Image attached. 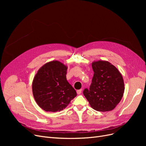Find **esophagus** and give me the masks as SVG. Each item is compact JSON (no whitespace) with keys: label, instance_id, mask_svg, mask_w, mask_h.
<instances>
[{"label":"esophagus","instance_id":"esophagus-1","mask_svg":"<svg viewBox=\"0 0 146 146\" xmlns=\"http://www.w3.org/2000/svg\"><path fill=\"white\" fill-rule=\"evenodd\" d=\"M82 89L78 90H77V94H79V95H80V94L82 93Z\"/></svg>","mask_w":146,"mask_h":146}]
</instances>
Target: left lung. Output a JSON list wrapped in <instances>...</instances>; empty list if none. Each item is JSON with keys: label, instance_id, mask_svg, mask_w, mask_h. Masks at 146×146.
I'll use <instances>...</instances> for the list:
<instances>
[{"label": "left lung", "instance_id": "obj_1", "mask_svg": "<svg viewBox=\"0 0 146 146\" xmlns=\"http://www.w3.org/2000/svg\"><path fill=\"white\" fill-rule=\"evenodd\" d=\"M94 72L89 89L83 93L92 108L100 112L113 110L121 101L124 92L123 78L118 69L108 61H94Z\"/></svg>", "mask_w": 146, "mask_h": 146}]
</instances>
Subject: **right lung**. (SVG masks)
<instances>
[{"label":"right lung","instance_id":"right-lung-1","mask_svg":"<svg viewBox=\"0 0 146 146\" xmlns=\"http://www.w3.org/2000/svg\"><path fill=\"white\" fill-rule=\"evenodd\" d=\"M67 67L58 61L42 66L33 82L35 100L45 111L57 112L64 109L77 94L66 79Z\"/></svg>","mask_w":146,"mask_h":146}]
</instances>
